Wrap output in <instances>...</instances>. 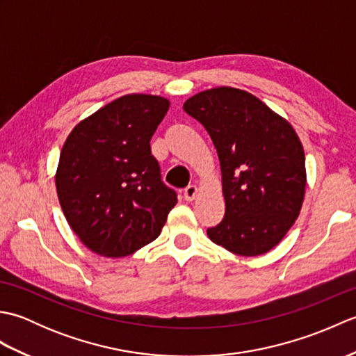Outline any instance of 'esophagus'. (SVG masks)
<instances>
[{
    "mask_svg": "<svg viewBox=\"0 0 356 356\" xmlns=\"http://www.w3.org/2000/svg\"><path fill=\"white\" fill-rule=\"evenodd\" d=\"M184 197L186 202H193L195 197H197V186L195 185H190L185 188L184 191Z\"/></svg>",
    "mask_w": 356,
    "mask_h": 356,
    "instance_id": "1",
    "label": "esophagus"
}]
</instances>
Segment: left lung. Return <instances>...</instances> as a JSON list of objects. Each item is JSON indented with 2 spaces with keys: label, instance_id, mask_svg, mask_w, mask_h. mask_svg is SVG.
Returning <instances> with one entry per match:
<instances>
[{
  "label": "left lung",
  "instance_id": "obj_1",
  "mask_svg": "<svg viewBox=\"0 0 356 356\" xmlns=\"http://www.w3.org/2000/svg\"><path fill=\"white\" fill-rule=\"evenodd\" d=\"M184 110L205 127L220 162L225 217L208 237L241 257L269 252L303 207L307 179L297 131L259 97L234 87L194 95Z\"/></svg>",
  "mask_w": 356,
  "mask_h": 356
}]
</instances>
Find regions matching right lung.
Masks as SVG:
<instances>
[{
    "mask_svg": "<svg viewBox=\"0 0 356 356\" xmlns=\"http://www.w3.org/2000/svg\"><path fill=\"white\" fill-rule=\"evenodd\" d=\"M168 108L163 96L125 95L67 136L55 174L58 199L73 232L97 255L118 259L151 243L177 203L149 147Z\"/></svg>",
    "mask_w": 356,
    "mask_h": 356,
    "instance_id": "right-lung-1",
    "label": "right lung"
}]
</instances>
